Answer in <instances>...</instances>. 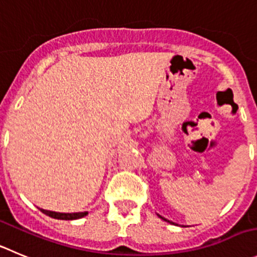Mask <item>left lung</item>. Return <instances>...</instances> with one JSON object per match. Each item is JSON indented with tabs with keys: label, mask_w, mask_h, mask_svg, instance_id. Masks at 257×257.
I'll return each mask as SVG.
<instances>
[{
	"label": "left lung",
	"mask_w": 257,
	"mask_h": 257,
	"mask_svg": "<svg viewBox=\"0 0 257 257\" xmlns=\"http://www.w3.org/2000/svg\"><path fill=\"white\" fill-rule=\"evenodd\" d=\"M158 217H160V218H162V219H164V220H167V219H165L164 217H161V215H158ZM169 222H170V220H169ZM170 223H172V222H170Z\"/></svg>",
	"instance_id": "1"
}]
</instances>
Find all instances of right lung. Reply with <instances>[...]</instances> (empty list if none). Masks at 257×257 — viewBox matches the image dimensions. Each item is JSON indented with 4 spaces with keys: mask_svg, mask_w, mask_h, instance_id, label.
<instances>
[{
    "mask_svg": "<svg viewBox=\"0 0 257 257\" xmlns=\"http://www.w3.org/2000/svg\"><path fill=\"white\" fill-rule=\"evenodd\" d=\"M40 212L44 214L49 215V217L54 218V219H62V220H73V219H80V218L87 215V212H78V213H59V212H53V210H45L43 208H39Z\"/></svg>",
    "mask_w": 257,
    "mask_h": 257,
    "instance_id": "1",
    "label": "right lung"
}]
</instances>
